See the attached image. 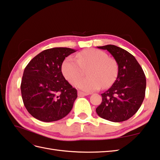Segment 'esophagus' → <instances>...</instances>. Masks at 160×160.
I'll return each mask as SVG.
<instances>
[{
	"label": "esophagus",
	"mask_w": 160,
	"mask_h": 160,
	"mask_svg": "<svg viewBox=\"0 0 160 160\" xmlns=\"http://www.w3.org/2000/svg\"><path fill=\"white\" fill-rule=\"evenodd\" d=\"M78 95L79 96H87L89 95L88 93H84L82 92H80V91H78Z\"/></svg>",
	"instance_id": "esophagus-1"
}]
</instances>
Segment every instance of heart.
<instances>
[{
    "label": "heart",
    "instance_id": "obj_1",
    "mask_svg": "<svg viewBox=\"0 0 160 160\" xmlns=\"http://www.w3.org/2000/svg\"><path fill=\"white\" fill-rule=\"evenodd\" d=\"M88 70V77L78 79ZM62 70L68 82L85 92H93L102 87L108 88L117 79L118 67L117 61L107 53L97 49H87L77 55V60L68 57L62 65Z\"/></svg>",
    "mask_w": 160,
    "mask_h": 160
}]
</instances>
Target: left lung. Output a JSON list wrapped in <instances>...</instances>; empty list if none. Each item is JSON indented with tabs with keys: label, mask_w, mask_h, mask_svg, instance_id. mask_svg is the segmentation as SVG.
Returning <instances> with one entry per match:
<instances>
[{
	"label": "left lung",
	"mask_w": 160,
	"mask_h": 160,
	"mask_svg": "<svg viewBox=\"0 0 160 160\" xmlns=\"http://www.w3.org/2000/svg\"><path fill=\"white\" fill-rule=\"evenodd\" d=\"M98 48L111 53L117 62L118 72L112 86L101 94L102 102L96 113L112 122L126 121L138 111L144 99V72L135 58L126 50L110 44Z\"/></svg>",
	"instance_id": "1"
}]
</instances>
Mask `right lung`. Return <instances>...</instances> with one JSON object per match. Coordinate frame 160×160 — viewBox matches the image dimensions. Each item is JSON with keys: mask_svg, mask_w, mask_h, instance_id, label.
Listing matches in <instances>:
<instances>
[{"mask_svg": "<svg viewBox=\"0 0 160 160\" xmlns=\"http://www.w3.org/2000/svg\"><path fill=\"white\" fill-rule=\"evenodd\" d=\"M76 51L52 48L41 52L25 68L21 96L28 112L43 122L62 119L71 112L77 90L62 73L64 59Z\"/></svg>", "mask_w": 160, "mask_h": 160, "instance_id": "obj_1", "label": "right lung"}]
</instances>
